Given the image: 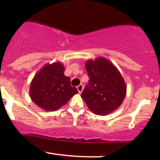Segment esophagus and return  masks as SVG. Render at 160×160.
<instances>
[{
  "instance_id": "obj_1",
  "label": "esophagus",
  "mask_w": 160,
  "mask_h": 160,
  "mask_svg": "<svg viewBox=\"0 0 160 160\" xmlns=\"http://www.w3.org/2000/svg\"><path fill=\"white\" fill-rule=\"evenodd\" d=\"M77 89H78L79 93H81L82 90H83V86H82V84H80V85L77 86Z\"/></svg>"
}]
</instances>
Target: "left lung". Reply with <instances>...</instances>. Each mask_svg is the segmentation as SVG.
Masks as SVG:
<instances>
[{
    "label": "left lung",
    "mask_w": 160,
    "mask_h": 160,
    "mask_svg": "<svg viewBox=\"0 0 160 160\" xmlns=\"http://www.w3.org/2000/svg\"><path fill=\"white\" fill-rule=\"evenodd\" d=\"M89 83L81 97L95 114L105 116L117 110L126 95L124 79L116 66L103 57L86 63Z\"/></svg>",
    "instance_id": "left-lung-1"
}]
</instances>
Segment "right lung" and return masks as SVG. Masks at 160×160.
Here are the masks:
<instances>
[{
    "label": "right lung",
    "instance_id": "add662e5",
    "mask_svg": "<svg viewBox=\"0 0 160 160\" xmlns=\"http://www.w3.org/2000/svg\"><path fill=\"white\" fill-rule=\"evenodd\" d=\"M65 67L60 62L47 64L37 73L30 85V97L38 107L55 111L65 105L78 93L71 86V79L64 74Z\"/></svg>",
    "mask_w": 160,
    "mask_h": 160
}]
</instances>
